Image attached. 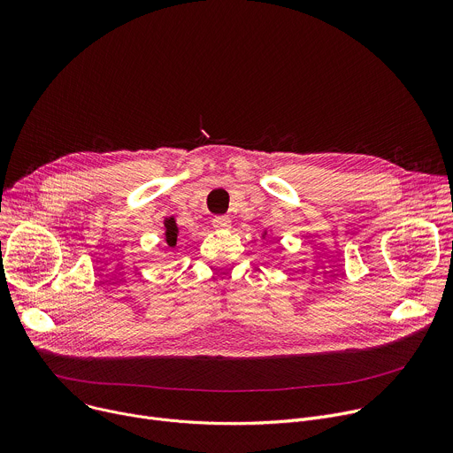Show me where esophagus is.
<instances>
[{
  "label": "esophagus",
  "mask_w": 453,
  "mask_h": 453,
  "mask_svg": "<svg viewBox=\"0 0 453 453\" xmlns=\"http://www.w3.org/2000/svg\"><path fill=\"white\" fill-rule=\"evenodd\" d=\"M213 227H217V229H229L231 227V220L227 217L219 215V217L213 219Z\"/></svg>",
  "instance_id": "obj_1"
}]
</instances>
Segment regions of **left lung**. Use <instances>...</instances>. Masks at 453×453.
Returning <instances> with one entry per match:
<instances>
[{"label": "left lung", "mask_w": 453, "mask_h": 453, "mask_svg": "<svg viewBox=\"0 0 453 453\" xmlns=\"http://www.w3.org/2000/svg\"><path fill=\"white\" fill-rule=\"evenodd\" d=\"M265 234H267V231H265V233H264V238H265Z\"/></svg>", "instance_id": "left-lung-1"}]
</instances>
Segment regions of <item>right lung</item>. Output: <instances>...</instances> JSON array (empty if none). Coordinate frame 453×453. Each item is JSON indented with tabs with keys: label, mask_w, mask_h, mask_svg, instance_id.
Instances as JSON below:
<instances>
[{
	"label": "right lung",
	"mask_w": 453,
	"mask_h": 453,
	"mask_svg": "<svg viewBox=\"0 0 453 453\" xmlns=\"http://www.w3.org/2000/svg\"><path fill=\"white\" fill-rule=\"evenodd\" d=\"M177 234H179V227L175 224V219L173 217L165 219V242H166L168 249H175Z\"/></svg>",
	"instance_id": "obj_1"
}]
</instances>
